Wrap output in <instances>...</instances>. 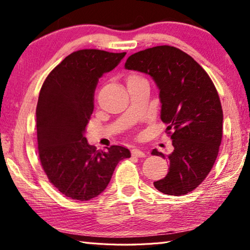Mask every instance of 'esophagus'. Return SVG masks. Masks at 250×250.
Wrapping results in <instances>:
<instances>
[{"label":"esophagus","instance_id":"esophagus-1","mask_svg":"<svg viewBox=\"0 0 250 250\" xmlns=\"http://www.w3.org/2000/svg\"><path fill=\"white\" fill-rule=\"evenodd\" d=\"M131 154H132L133 156H137V158H145V156L146 155L145 152L140 149H132L131 150Z\"/></svg>","mask_w":250,"mask_h":250}]
</instances>
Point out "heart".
Segmentation results:
<instances>
[{"label": "heart", "instance_id": "obj_1", "mask_svg": "<svg viewBox=\"0 0 250 250\" xmlns=\"http://www.w3.org/2000/svg\"><path fill=\"white\" fill-rule=\"evenodd\" d=\"M133 78H142V77H140V76L137 75V74H132V75L129 76L128 79H133Z\"/></svg>", "mask_w": 250, "mask_h": 250}]
</instances>
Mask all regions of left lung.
I'll return each instance as SVG.
<instances>
[{
    "mask_svg": "<svg viewBox=\"0 0 250 250\" xmlns=\"http://www.w3.org/2000/svg\"><path fill=\"white\" fill-rule=\"evenodd\" d=\"M125 67L150 75L158 84L161 120L174 147L168 155L152 151L170 162L155 188L173 196L194 191L210 172L222 142L223 109L215 84L196 61L174 46L140 50Z\"/></svg>",
    "mask_w": 250,
    "mask_h": 250,
    "instance_id": "8db88e82",
    "label": "left lung"
}]
</instances>
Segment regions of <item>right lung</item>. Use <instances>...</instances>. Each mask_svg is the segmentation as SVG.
<instances>
[{
  "label": "right lung",
  "instance_id": "1",
  "mask_svg": "<svg viewBox=\"0 0 250 250\" xmlns=\"http://www.w3.org/2000/svg\"><path fill=\"white\" fill-rule=\"evenodd\" d=\"M125 56V53L100 49L77 50L50 71L41 88L36 107L41 166L50 183L71 200L98 196L117 164L131 156L120 146L97 150L83 135L94 111L99 78Z\"/></svg>",
  "mask_w": 250,
  "mask_h": 250
}]
</instances>
